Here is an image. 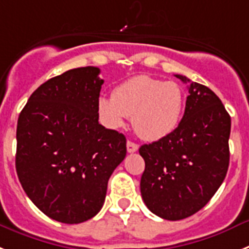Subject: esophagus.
I'll return each instance as SVG.
<instances>
[{
    "label": "esophagus",
    "mask_w": 249,
    "mask_h": 249,
    "mask_svg": "<svg viewBox=\"0 0 249 249\" xmlns=\"http://www.w3.org/2000/svg\"><path fill=\"white\" fill-rule=\"evenodd\" d=\"M126 149H127V153H135V151L139 149V145H138V144H135V142H130V140H127Z\"/></svg>",
    "instance_id": "1"
}]
</instances>
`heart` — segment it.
I'll use <instances>...</instances> for the list:
<instances>
[{"instance_id":"1","label":"heart","mask_w":249,"mask_h":249,"mask_svg":"<svg viewBox=\"0 0 249 249\" xmlns=\"http://www.w3.org/2000/svg\"><path fill=\"white\" fill-rule=\"evenodd\" d=\"M184 110V92L174 81L140 75L98 100L100 120L110 129H122L127 118L135 133L148 142L165 138L176 130Z\"/></svg>"}]
</instances>
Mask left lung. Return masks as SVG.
<instances>
[{
  "label": "left lung",
  "mask_w": 249,
  "mask_h": 249,
  "mask_svg": "<svg viewBox=\"0 0 249 249\" xmlns=\"http://www.w3.org/2000/svg\"><path fill=\"white\" fill-rule=\"evenodd\" d=\"M189 83L184 115L176 130L140 146L145 161L140 192L149 211L168 220L193 215L215 194L229 165L231 116L211 89Z\"/></svg>",
  "instance_id": "left-lung-1"
}]
</instances>
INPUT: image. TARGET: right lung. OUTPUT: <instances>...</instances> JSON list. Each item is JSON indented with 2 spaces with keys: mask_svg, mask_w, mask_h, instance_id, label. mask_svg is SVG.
Here are the masks:
<instances>
[{
  "mask_svg": "<svg viewBox=\"0 0 249 249\" xmlns=\"http://www.w3.org/2000/svg\"><path fill=\"white\" fill-rule=\"evenodd\" d=\"M94 66L38 86L17 122L16 172L47 217L77 224L100 212L107 181L126 155V139L99 124L104 80Z\"/></svg>",
  "mask_w": 249,
  "mask_h": 249,
  "instance_id": "right-lung-1",
  "label": "right lung"
}]
</instances>
